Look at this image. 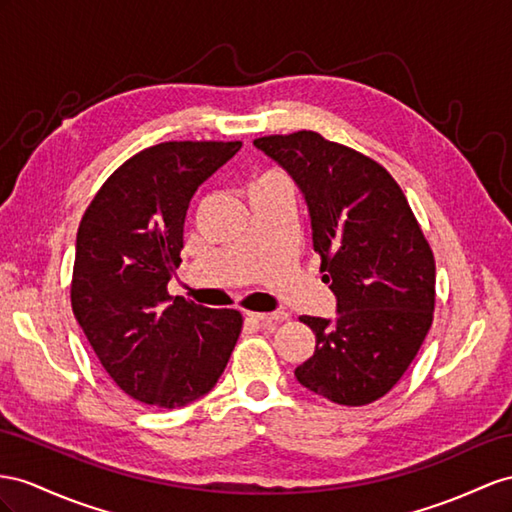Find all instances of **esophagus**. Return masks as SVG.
I'll list each match as a JSON object with an SVG mask.
<instances>
[{"mask_svg":"<svg viewBox=\"0 0 512 512\" xmlns=\"http://www.w3.org/2000/svg\"><path fill=\"white\" fill-rule=\"evenodd\" d=\"M248 316H251V318L257 320V322H261L264 326H274V324H279V322H285V320H287V313H285V311H272V313L251 311V313H248Z\"/></svg>","mask_w":512,"mask_h":512,"instance_id":"34e87169","label":"esophagus"}]
</instances>
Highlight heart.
I'll return each instance as SVG.
<instances>
[{
  "label": "heart",
  "mask_w": 512,
  "mask_h": 512,
  "mask_svg": "<svg viewBox=\"0 0 512 512\" xmlns=\"http://www.w3.org/2000/svg\"><path fill=\"white\" fill-rule=\"evenodd\" d=\"M266 175H268V173H266Z\"/></svg>",
  "instance_id": "heart-1"
}]
</instances>
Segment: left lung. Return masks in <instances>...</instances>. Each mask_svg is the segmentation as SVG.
Instances as JSON below:
<instances>
[{
    "label": "left lung",
    "mask_w": 512,
    "mask_h": 512,
    "mask_svg": "<svg viewBox=\"0 0 512 512\" xmlns=\"http://www.w3.org/2000/svg\"><path fill=\"white\" fill-rule=\"evenodd\" d=\"M294 177L309 205L313 251L339 316H300L316 352L298 383L344 406L391 391L422 348L435 313V255L398 181L372 157L318 131L255 140Z\"/></svg>",
    "instance_id": "left-lung-1"
}]
</instances>
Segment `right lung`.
Wrapping results in <instances>:
<instances>
[{"instance_id": "right-lung-1", "label": "right lung", "mask_w": 512, "mask_h": 512, "mask_svg": "<svg viewBox=\"0 0 512 512\" xmlns=\"http://www.w3.org/2000/svg\"><path fill=\"white\" fill-rule=\"evenodd\" d=\"M240 147L170 140L131 155L103 181L77 229L75 320L112 381L155 409L205 396L242 333L240 311L168 294L192 194Z\"/></svg>"}]
</instances>
